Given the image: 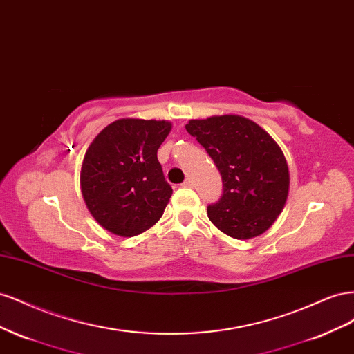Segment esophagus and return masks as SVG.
Instances as JSON below:
<instances>
[{
  "label": "esophagus",
  "instance_id": "esophagus-1",
  "mask_svg": "<svg viewBox=\"0 0 354 354\" xmlns=\"http://www.w3.org/2000/svg\"><path fill=\"white\" fill-rule=\"evenodd\" d=\"M183 186H185V187H194V180H192L190 177H189V178H186V180H185V183H183Z\"/></svg>",
  "mask_w": 354,
  "mask_h": 354
}]
</instances>
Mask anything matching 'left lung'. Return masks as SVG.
Here are the masks:
<instances>
[{"label":"left lung","instance_id":"1","mask_svg":"<svg viewBox=\"0 0 354 354\" xmlns=\"http://www.w3.org/2000/svg\"><path fill=\"white\" fill-rule=\"evenodd\" d=\"M186 130L205 147L223 178V196L208 207L214 226L241 241L270 229L289 192L286 159L272 136L241 115L190 120Z\"/></svg>","mask_w":354,"mask_h":354}]
</instances>
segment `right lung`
Listing matches in <instances>:
<instances>
[{
    "label": "right lung",
    "instance_id": "add662e5",
    "mask_svg": "<svg viewBox=\"0 0 354 354\" xmlns=\"http://www.w3.org/2000/svg\"><path fill=\"white\" fill-rule=\"evenodd\" d=\"M168 121L122 118L95 136L81 167V194L103 229L131 238L162 217L173 189L165 181L158 149Z\"/></svg>",
    "mask_w": 354,
    "mask_h": 354
}]
</instances>
